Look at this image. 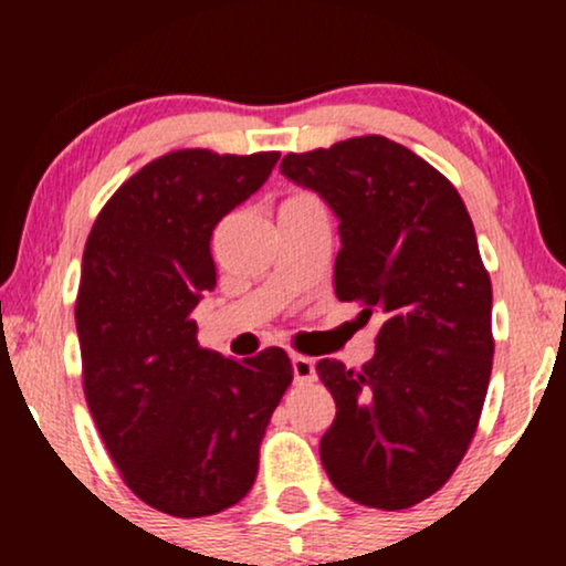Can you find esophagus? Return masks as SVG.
I'll list each match as a JSON object with an SVG mask.
<instances>
[{"label":"esophagus","mask_w":566,"mask_h":566,"mask_svg":"<svg viewBox=\"0 0 566 566\" xmlns=\"http://www.w3.org/2000/svg\"><path fill=\"white\" fill-rule=\"evenodd\" d=\"M292 375H295L297 386H303V382L314 380L316 378L314 359H308V356H301V354L292 356Z\"/></svg>","instance_id":"obj_1"}]
</instances>
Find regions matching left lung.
I'll return each mask as SVG.
<instances>
[{
    "mask_svg": "<svg viewBox=\"0 0 566 566\" xmlns=\"http://www.w3.org/2000/svg\"><path fill=\"white\" fill-rule=\"evenodd\" d=\"M279 170L340 220L337 301L382 319L365 367L316 365L337 407L322 465L356 503L409 509L460 465L490 386L492 284L471 216L444 175L382 135L287 154Z\"/></svg>",
    "mask_w": 566,
    "mask_h": 566,
    "instance_id": "obj_1",
    "label": "left lung"
}]
</instances>
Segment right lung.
<instances>
[{
    "mask_svg": "<svg viewBox=\"0 0 566 566\" xmlns=\"http://www.w3.org/2000/svg\"><path fill=\"white\" fill-rule=\"evenodd\" d=\"M279 151L184 148L148 161L95 218L82 255L76 333L84 399L122 479L178 518L212 516L252 490L290 356L226 359L191 311L216 287L212 229L269 180Z\"/></svg>",
    "mask_w": 566,
    "mask_h": 566,
    "instance_id": "add662e5",
    "label": "right lung"
}]
</instances>
